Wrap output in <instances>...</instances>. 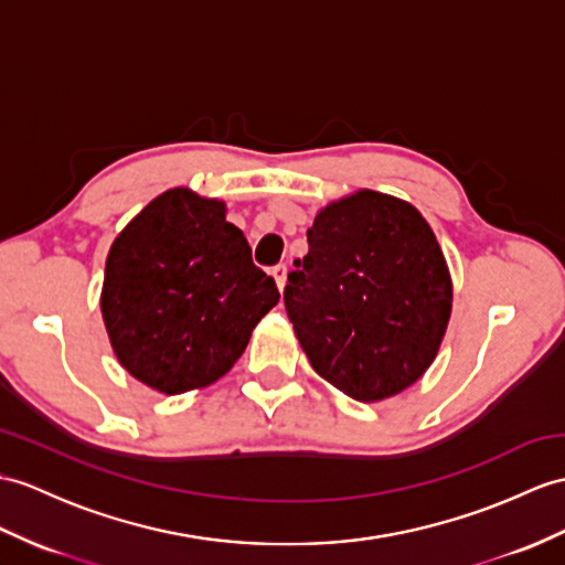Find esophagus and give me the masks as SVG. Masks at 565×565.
<instances>
[{
    "mask_svg": "<svg viewBox=\"0 0 565 565\" xmlns=\"http://www.w3.org/2000/svg\"><path fill=\"white\" fill-rule=\"evenodd\" d=\"M273 278H275V285H278V290L282 292L285 290V282H287V266L285 264H278L273 268Z\"/></svg>",
    "mask_w": 565,
    "mask_h": 565,
    "instance_id": "34e87169",
    "label": "esophagus"
}]
</instances>
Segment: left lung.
Here are the masks:
<instances>
[{
	"mask_svg": "<svg viewBox=\"0 0 565 565\" xmlns=\"http://www.w3.org/2000/svg\"><path fill=\"white\" fill-rule=\"evenodd\" d=\"M307 242L282 297L316 374L360 403L409 388L441 348L452 307L429 223L407 201L362 189L321 209Z\"/></svg>",
	"mask_w": 565,
	"mask_h": 565,
	"instance_id": "8db88e82",
	"label": "left lung"
}]
</instances>
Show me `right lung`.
Masks as SVG:
<instances>
[{
  "label": "right lung",
  "mask_w": 565,
  "mask_h": 565,
  "mask_svg": "<svg viewBox=\"0 0 565 565\" xmlns=\"http://www.w3.org/2000/svg\"><path fill=\"white\" fill-rule=\"evenodd\" d=\"M278 299L225 203L177 186L109 246L100 309L119 364L177 395L225 376Z\"/></svg>",
  "instance_id": "add662e5"
}]
</instances>
